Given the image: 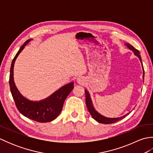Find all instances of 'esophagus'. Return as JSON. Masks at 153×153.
I'll list each match as a JSON object with an SVG mask.
<instances>
[{"label":"esophagus","instance_id":"1","mask_svg":"<svg viewBox=\"0 0 153 153\" xmlns=\"http://www.w3.org/2000/svg\"><path fill=\"white\" fill-rule=\"evenodd\" d=\"M76 81H77V83H79V85H83V84L85 82V79H84V77H77V78L76 79Z\"/></svg>","mask_w":153,"mask_h":153}]
</instances>
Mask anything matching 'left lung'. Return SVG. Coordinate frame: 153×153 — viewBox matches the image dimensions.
Returning a JSON list of instances; mask_svg holds the SVG:
<instances>
[{"label": "left lung", "instance_id": "1", "mask_svg": "<svg viewBox=\"0 0 153 153\" xmlns=\"http://www.w3.org/2000/svg\"><path fill=\"white\" fill-rule=\"evenodd\" d=\"M125 45H126V46H127L129 48V49L134 52V53L135 56H137L139 58V60H140L142 66H143L141 57L140 55V53H139V51L136 49V48H135L134 47L132 46V45H129V43H126ZM143 79H144V70H143ZM85 102H86V105L87 107V109H88L89 113L91 114V115L93 118L95 119L97 122H98L100 123L109 124V123H115L116 122L119 121V120H121L122 119L124 118L126 116H128L129 114L130 113V112L128 113L127 114H126L124 116L120 117V118H107V117H105V116H103L102 115L100 114L98 112H97L95 109L94 108L93 104H92L91 99V97H90L89 93H88V91H87V90H85Z\"/></svg>", "mask_w": 153, "mask_h": 153}]
</instances>
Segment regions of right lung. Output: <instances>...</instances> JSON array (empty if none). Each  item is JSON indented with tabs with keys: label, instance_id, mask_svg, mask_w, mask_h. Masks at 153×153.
Masks as SVG:
<instances>
[{
	"label": "right lung",
	"instance_id": "obj_1",
	"mask_svg": "<svg viewBox=\"0 0 153 153\" xmlns=\"http://www.w3.org/2000/svg\"><path fill=\"white\" fill-rule=\"evenodd\" d=\"M31 40L29 39L25 42L12 62L9 78L10 91L16 106L22 115L38 122H49L56 119L59 115L65 99L74 88V82L64 85L48 98L40 101H31L23 97L14 83V66L19 54Z\"/></svg>",
	"mask_w": 153,
	"mask_h": 153
}]
</instances>
